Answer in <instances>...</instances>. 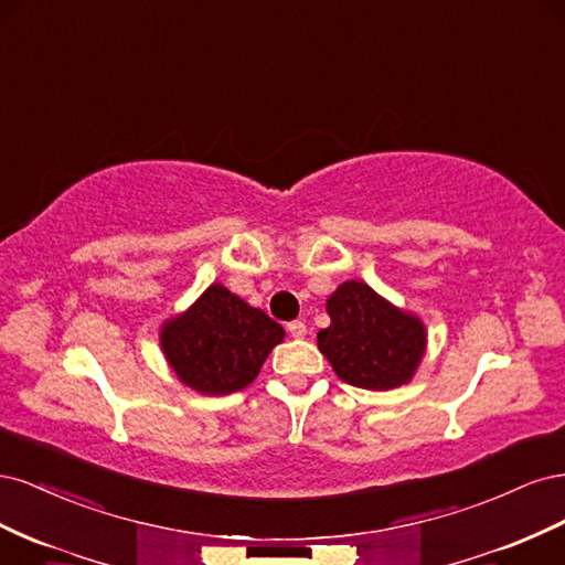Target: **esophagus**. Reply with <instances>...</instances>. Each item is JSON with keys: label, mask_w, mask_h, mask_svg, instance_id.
<instances>
[{"label": "esophagus", "mask_w": 565, "mask_h": 565, "mask_svg": "<svg viewBox=\"0 0 565 565\" xmlns=\"http://www.w3.org/2000/svg\"><path fill=\"white\" fill-rule=\"evenodd\" d=\"M287 332L292 334L295 339H303L306 337V324L301 320H292L287 324Z\"/></svg>", "instance_id": "obj_1"}]
</instances>
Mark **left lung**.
<instances>
[{
  "mask_svg": "<svg viewBox=\"0 0 565 565\" xmlns=\"http://www.w3.org/2000/svg\"><path fill=\"white\" fill-rule=\"evenodd\" d=\"M330 328L318 332V349L341 382L388 391L407 384L426 351L424 322L396 309L361 280L339 285L328 299Z\"/></svg>",
  "mask_w": 565,
  "mask_h": 565,
  "instance_id": "obj_1",
  "label": "left lung"
}]
</instances>
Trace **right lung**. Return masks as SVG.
<instances>
[{"mask_svg": "<svg viewBox=\"0 0 565 565\" xmlns=\"http://www.w3.org/2000/svg\"><path fill=\"white\" fill-rule=\"evenodd\" d=\"M285 330L224 285H210L185 313L169 318L160 347L177 377L204 396H228L254 382Z\"/></svg>", "mask_w": 565, "mask_h": 565, "instance_id": "1", "label": "right lung"}]
</instances>
